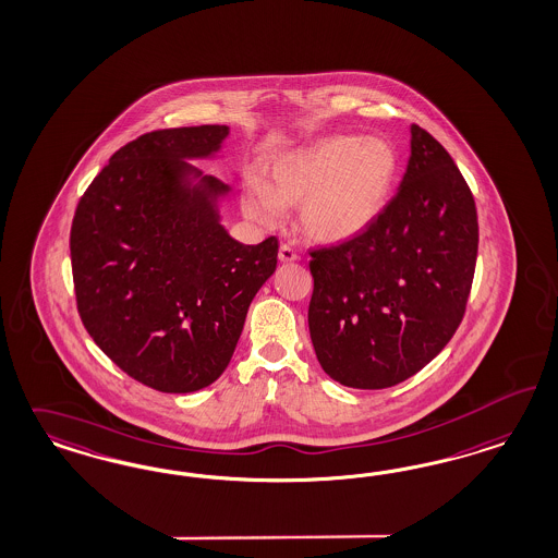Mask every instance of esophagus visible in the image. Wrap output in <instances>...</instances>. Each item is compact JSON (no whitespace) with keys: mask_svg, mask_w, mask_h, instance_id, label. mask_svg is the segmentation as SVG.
I'll list each match as a JSON object with an SVG mask.
<instances>
[{"mask_svg":"<svg viewBox=\"0 0 558 558\" xmlns=\"http://www.w3.org/2000/svg\"><path fill=\"white\" fill-rule=\"evenodd\" d=\"M278 257H280V262H287V264H289V262L296 259V251L292 250L287 243H282L280 251H278Z\"/></svg>","mask_w":558,"mask_h":558,"instance_id":"1","label":"esophagus"}]
</instances>
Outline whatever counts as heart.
<instances>
[{"mask_svg":"<svg viewBox=\"0 0 558 558\" xmlns=\"http://www.w3.org/2000/svg\"><path fill=\"white\" fill-rule=\"evenodd\" d=\"M396 148L375 135H327L282 154L268 185H253L243 208L259 225H276L284 206H299L301 229L336 245L356 239L385 210L398 181Z\"/></svg>","mask_w":558,"mask_h":558,"instance_id":"b5f03b06","label":"heart"}]
</instances>
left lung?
Instances as JSON below:
<instances>
[{
    "instance_id": "left-lung-1",
    "label": "left lung",
    "mask_w": 558,
    "mask_h": 558,
    "mask_svg": "<svg viewBox=\"0 0 558 558\" xmlns=\"http://www.w3.org/2000/svg\"><path fill=\"white\" fill-rule=\"evenodd\" d=\"M400 190L356 239L311 251L308 331L347 387L385 389L428 365L460 327L478 255L474 195L421 125Z\"/></svg>"
}]
</instances>
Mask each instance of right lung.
I'll return each instance as SVG.
<instances>
[{"label": "right lung", "mask_w": 558, "mask_h": 558, "mask_svg": "<svg viewBox=\"0 0 558 558\" xmlns=\"http://www.w3.org/2000/svg\"><path fill=\"white\" fill-rule=\"evenodd\" d=\"M227 125L156 130L119 148L80 197L72 274L80 319L135 381L165 393L214 384L231 363L253 296L278 264V239L234 241L202 174Z\"/></svg>", "instance_id": "right-lung-1"}]
</instances>
